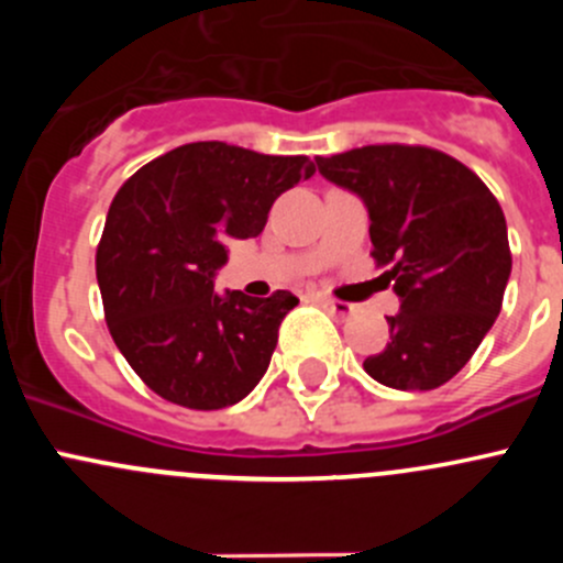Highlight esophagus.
<instances>
[{
  "instance_id": "1",
  "label": "esophagus",
  "mask_w": 563,
  "mask_h": 563,
  "mask_svg": "<svg viewBox=\"0 0 563 563\" xmlns=\"http://www.w3.org/2000/svg\"><path fill=\"white\" fill-rule=\"evenodd\" d=\"M318 302H321V308H327L334 318H343V321H345V318H351V316L356 313L354 305L338 302V299H332V297H318Z\"/></svg>"
}]
</instances>
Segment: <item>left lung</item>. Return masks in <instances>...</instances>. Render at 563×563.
<instances>
[{
    "label": "left lung",
    "instance_id": "1",
    "mask_svg": "<svg viewBox=\"0 0 563 563\" xmlns=\"http://www.w3.org/2000/svg\"><path fill=\"white\" fill-rule=\"evenodd\" d=\"M318 174L362 198L373 258L400 299L389 343L365 360L391 389H435L457 376L501 313L512 255L485 181L428 146H362L316 157Z\"/></svg>",
    "mask_w": 563,
    "mask_h": 563
}]
</instances>
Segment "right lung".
<instances>
[{"mask_svg":"<svg viewBox=\"0 0 563 563\" xmlns=\"http://www.w3.org/2000/svg\"><path fill=\"white\" fill-rule=\"evenodd\" d=\"M305 155L223 141L176 146L122 185L98 245L108 332L141 382L168 402L218 411L255 389L277 327L299 299L214 291L225 240H250L272 203L313 176Z\"/></svg>","mask_w":563,"mask_h":563,"instance_id":"right-lung-1","label":"right lung"}]
</instances>
